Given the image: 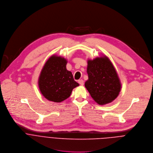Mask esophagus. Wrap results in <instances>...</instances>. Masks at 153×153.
<instances>
[{"label":"esophagus","mask_w":153,"mask_h":153,"mask_svg":"<svg viewBox=\"0 0 153 153\" xmlns=\"http://www.w3.org/2000/svg\"><path fill=\"white\" fill-rule=\"evenodd\" d=\"M78 83L81 85H84V81L82 79H79V80H78Z\"/></svg>","instance_id":"esophagus-1"}]
</instances>
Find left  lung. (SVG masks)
I'll return each instance as SVG.
<instances>
[{"mask_svg": "<svg viewBox=\"0 0 153 153\" xmlns=\"http://www.w3.org/2000/svg\"><path fill=\"white\" fill-rule=\"evenodd\" d=\"M88 79L85 87L94 100L100 105L114 101L119 95L121 83L109 58L105 55L87 61Z\"/></svg>", "mask_w": 153, "mask_h": 153, "instance_id": "8db88e82", "label": "left lung"}]
</instances>
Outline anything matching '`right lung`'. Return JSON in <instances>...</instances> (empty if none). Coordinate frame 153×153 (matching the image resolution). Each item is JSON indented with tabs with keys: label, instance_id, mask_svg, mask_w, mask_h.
<instances>
[{
	"label": "right lung",
	"instance_id": "right-lung-1",
	"mask_svg": "<svg viewBox=\"0 0 153 153\" xmlns=\"http://www.w3.org/2000/svg\"><path fill=\"white\" fill-rule=\"evenodd\" d=\"M68 61L53 55L45 63L39 78V87L43 96L49 101L61 102L68 98L72 90L79 85L71 72L66 69Z\"/></svg>",
	"mask_w": 153,
	"mask_h": 153
}]
</instances>
